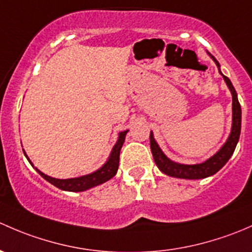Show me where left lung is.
<instances>
[{
    "instance_id": "obj_1",
    "label": "left lung",
    "mask_w": 252,
    "mask_h": 252,
    "mask_svg": "<svg viewBox=\"0 0 252 252\" xmlns=\"http://www.w3.org/2000/svg\"><path fill=\"white\" fill-rule=\"evenodd\" d=\"M207 54L215 62V64L219 68L220 74L222 75L223 80H224L225 85H227L230 93H232V128H230V133L228 136L227 141L220 148L219 152L215 153L211 158L205 160L201 164L193 165L180 164V162L172 161L170 158L166 157L161 148L159 147V144L155 141L153 131H150V149H152V154L153 158H154L155 164H157L162 173L171 176V177L182 178V180H201V178H206L215 175V173L221 170L223 166L227 164V161L230 159L233 153H234L238 141H239L240 129H242V108H240L239 100H238V94L230 80L222 74L221 65L217 62V59L214 56H211L209 52H207Z\"/></svg>"
}]
</instances>
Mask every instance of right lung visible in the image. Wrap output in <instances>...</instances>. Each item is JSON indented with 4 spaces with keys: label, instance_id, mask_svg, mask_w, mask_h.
I'll return each instance as SVG.
<instances>
[{
    "label": "right lung",
    "instance_id": "1",
    "mask_svg": "<svg viewBox=\"0 0 252 252\" xmlns=\"http://www.w3.org/2000/svg\"><path fill=\"white\" fill-rule=\"evenodd\" d=\"M127 132H128V129L119 132L118 141H116L115 145H114L113 149H111V153L110 155H109L108 160L105 161V164L103 165L102 167L95 170L94 172L88 173V175H85V176H80V177L59 180V178H54V177H51V176L45 175V173L41 172L37 167L33 166V164L31 162V160L29 159V157H28L24 149H23V152H24V155L27 157L28 161H29L31 166L37 171L38 175L42 176L47 182L53 184L54 187L66 191H85L87 190V189L93 188V187H97L99 186V184L105 183L107 181L110 180V178H113L114 176L116 175L119 168V160H120V150L121 148H123L124 142H125V137Z\"/></svg>",
    "mask_w": 252,
    "mask_h": 252
}]
</instances>
